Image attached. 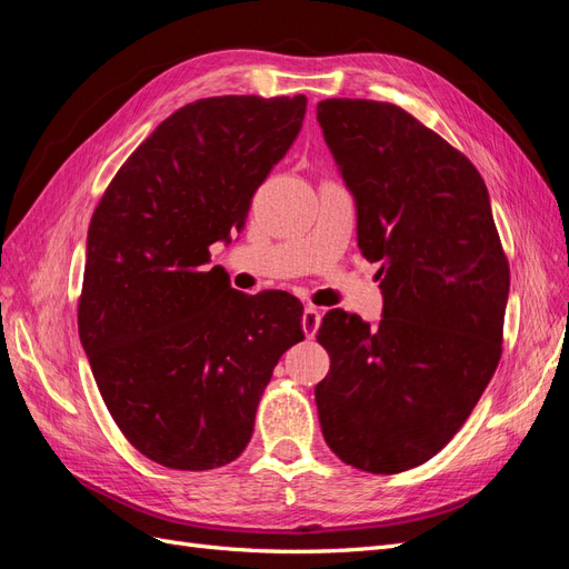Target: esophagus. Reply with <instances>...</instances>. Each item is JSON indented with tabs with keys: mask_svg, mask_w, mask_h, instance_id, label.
<instances>
[{
	"mask_svg": "<svg viewBox=\"0 0 569 569\" xmlns=\"http://www.w3.org/2000/svg\"><path fill=\"white\" fill-rule=\"evenodd\" d=\"M320 322H322L320 308H316V306H306V308H303V316H301V327H303V335H306L308 339H313V337H316Z\"/></svg>",
	"mask_w": 569,
	"mask_h": 569,
	"instance_id": "1",
	"label": "esophagus"
}]
</instances>
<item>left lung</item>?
Masks as SVG:
<instances>
[{"instance_id": "1", "label": "left lung", "mask_w": 569, "mask_h": 569, "mask_svg": "<svg viewBox=\"0 0 569 569\" xmlns=\"http://www.w3.org/2000/svg\"><path fill=\"white\" fill-rule=\"evenodd\" d=\"M318 123L385 299L377 325L322 318V437L358 470L403 472L451 441L493 377L510 270L485 180L437 132L368 99H325Z\"/></svg>"}]
</instances>
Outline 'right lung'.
I'll use <instances>...</instances> for the list:
<instances>
[{
    "label": "right lung",
    "instance_id": "1",
    "mask_svg": "<svg viewBox=\"0 0 569 569\" xmlns=\"http://www.w3.org/2000/svg\"><path fill=\"white\" fill-rule=\"evenodd\" d=\"M303 116V94L187 104L132 151L92 216L82 349L120 432L166 468L242 453L272 368L303 339L299 299L242 295L209 268V247L244 228Z\"/></svg>",
    "mask_w": 569,
    "mask_h": 569
}]
</instances>
